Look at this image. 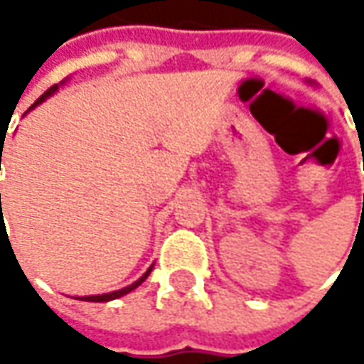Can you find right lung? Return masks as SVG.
Here are the masks:
<instances>
[{
    "label": "right lung",
    "mask_w": 364,
    "mask_h": 364,
    "mask_svg": "<svg viewBox=\"0 0 364 364\" xmlns=\"http://www.w3.org/2000/svg\"><path fill=\"white\" fill-rule=\"evenodd\" d=\"M56 91H58V85L50 87L48 91L44 92V95H42V97H40V99H38V101H36L34 105L30 107L28 111H32L34 107H38V105H40V103H44V101L48 99L50 95H54V92H56ZM1 151H4V149H1ZM0 168H1V154H0ZM0 210H1V194H0ZM151 269H154V265H151V267H149V269H147V272L144 273V275H141V277H139L137 282H133L132 286L123 287V289H117V291H109V294H101V296H82V298H78V300H82V301H111V300H117V298H121V296H125V294H129V291H133V289H135V287H137V286H141V284H144V282H146V279H147V275L151 273Z\"/></svg>",
    "instance_id": "1"
}]
</instances>
